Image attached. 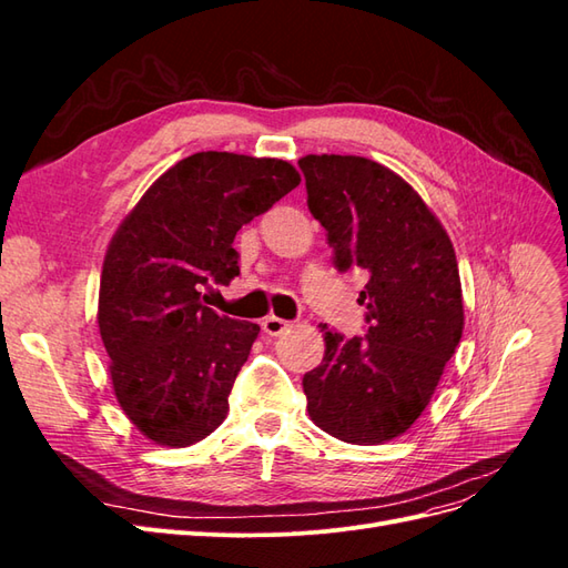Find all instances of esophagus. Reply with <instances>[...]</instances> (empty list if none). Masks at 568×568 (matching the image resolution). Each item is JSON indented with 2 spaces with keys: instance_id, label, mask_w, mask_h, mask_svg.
Instances as JSON below:
<instances>
[{
  "instance_id": "esophagus-1",
  "label": "esophagus",
  "mask_w": 568,
  "mask_h": 568,
  "mask_svg": "<svg viewBox=\"0 0 568 568\" xmlns=\"http://www.w3.org/2000/svg\"><path fill=\"white\" fill-rule=\"evenodd\" d=\"M288 322L286 320H282V317H274V315H270V317H265L263 320V332L265 334H270V336H280V334H284L286 329H288Z\"/></svg>"
}]
</instances>
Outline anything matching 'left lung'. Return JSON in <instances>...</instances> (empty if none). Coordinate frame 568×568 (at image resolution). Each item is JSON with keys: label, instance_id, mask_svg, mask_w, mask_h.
Returning a JSON list of instances; mask_svg holds the SVG:
<instances>
[{"label": "left lung", "instance_id": "8db88e82", "mask_svg": "<svg viewBox=\"0 0 568 568\" xmlns=\"http://www.w3.org/2000/svg\"><path fill=\"white\" fill-rule=\"evenodd\" d=\"M307 209L322 222L334 265L369 282L367 334L324 332L320 367L303 376L311 419L329 436L379 445L419 419L464 329L455 248L422 196L386 165L363 156L298 161Z\"/></svg>", "mask_w": 568, "mask_h": 568}]
</instances>
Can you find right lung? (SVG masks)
<instances>
[{"mask_svg": "<svg viewBox=\"0 0 568 568\" xmlns=\"http://www.w3.org/2000/svg\"><path fill=\"white\" fill-rule=\"evenodd\" d=\"M298 184L286 161L201 151L165 170L120 222L97 320L115 398L149 440L186 448L225 422L261 326L217 315L201 291L236 277V232Z\"/></svg>", "mask_w": 568, "mask_h": 568, "instance_id": "1", "label": "right lung"}]
</instances>
